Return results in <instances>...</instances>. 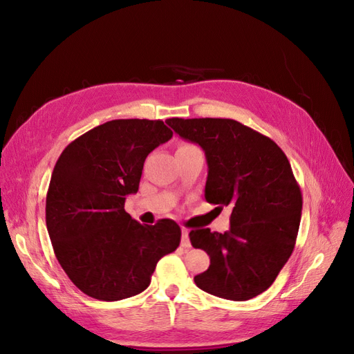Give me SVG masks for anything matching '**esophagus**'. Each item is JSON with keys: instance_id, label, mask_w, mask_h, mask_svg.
Masks as SVG:
<instances>
[{"instance_id": "obj_1", "label": "esophagus", "mask_w": 354, "mask_h": 354, "mask_svg": "<svg viewBox=\"0 0 354 354\" xmlns=\"http://www.w3.org/2000/svg\"><path fill=\"white\" fill-rule=\"evenodd\" d=\"M181 246H183V248H190V239H189V230L187 229L181 230Z\"/></svg>"}]
</instances>
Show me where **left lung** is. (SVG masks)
Returning <instances> with one entry per match:
<instances>
[{
	"instance_id": "1",
	"label": "left lung",
	"mask_w": 354,
	"mask_h": 354,
	"mask_svg": "<svg viewBox=\"0 0 354 354\" xmlns=\"http://www.w3.org/2000/svg\"><path fill=\"white\" fill-rule=\"evenodd\" d=\"M205 152V199L230 207V229L190 230L194 248L209 255V267L195 276L202 291L233 301L264 292L291 257L303 195L291 164L272 138L234 120L169 118L165 121Z\"/></svg>"
}]
</instances>
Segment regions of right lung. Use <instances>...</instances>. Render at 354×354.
<instances>
[{
    "instance_id": "right-lung-1",
    "label": "right lung",
    "mask_w": 354,
    "mask_h": 354,
    "mask_svg": "<svg viewBox=\"0 0 354 354\" xmlns=\"http://www.w3.org/2000/svg\"><path fill=\"white\" fill-rule=\"evenodd\" d=\"M171 137L160 120H113L59 156L46 199L47 230L62 269L88 297L118 301L143 292L158 261L178 248L174 220L147 226L124 209L146 156Z\"/></svg>"
}]
</instances>
